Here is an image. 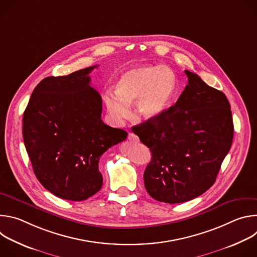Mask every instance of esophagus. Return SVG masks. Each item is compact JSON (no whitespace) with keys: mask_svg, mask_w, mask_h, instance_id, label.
<instances>
[{"mask_svg":"<svg viewBox=\"0 0 257 257\" xmlns=\"http://www.w3.org/2000/svg\"><path fill=\"white\" fill-rule=\"evenodd\" d=\"M128 139L131 140V141H134V142H138V140H139V138L134 133H129L128 134Z\"/></svg>","mask_w":257,"mask_h":257,"instance_id":"1","label":"esophagus"}]
</instances>
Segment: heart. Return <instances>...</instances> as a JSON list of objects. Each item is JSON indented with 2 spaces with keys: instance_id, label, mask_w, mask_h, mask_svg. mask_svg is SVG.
<instances>
[{
  "instance_id": "b5f03b06",
  "label": "heart",
  "mask_w": 257,
  "mask_h": 257,
  "mask_svg": "<svg viewBox=\"0 0 257 257\" xmlns=\"http://www.w3.org/2000/svg\"><path fill=\"white\" fill-rule=\"evenodd\" d=\"M176 89L177 79L171 69L138 65L123 72L116 83V92H106L103 99L117 122L129 116L130 104L135 100L138 117L156 120L169 108Z\"/></svg>"
}]
</instances>
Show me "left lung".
<instances>
[{
    "label": "left lung",
    "instance_id": "1",
    "mask_svg": "<svg viewBox=\"0 0 257 257\" xmlns=\"http://www.w3.org/2000/svg\"><path fill=\"white\" fill-rule=\"evenodd\" d=\"M188 84L174 105L132 131L152 152L143 180L156 200L181 203L210 188L234 135L226 95L188 70Z\"/></svg>",
    "mask_w": 257,
    "mask_h": 257
}]
</instances>
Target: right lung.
Here are the masks:
<instances>
[{"label":"right lung","mask_w":257,"mask_h":257,"mask_svg":"<svg viewBox=\"0 0 257 257\" xmlns=\"http://www.w3.org/2000/svg\"><path fill=\"white\" fill-rule=\"evenodd\" d=\"M96 67L43 79L23 114L24 145L36 178L67 200H85L100 190L99 158L128 135L101 120V97L89 85Z\"/></svg>","instance_id":"add662e5"}]
</instances>
